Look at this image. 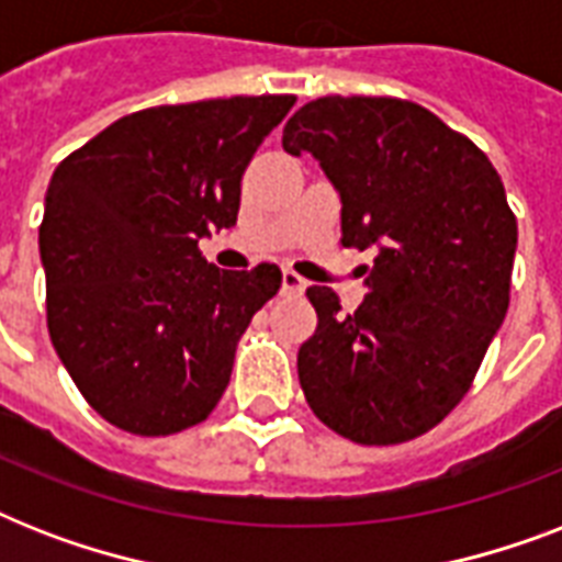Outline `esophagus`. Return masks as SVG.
I'll return each instance as SVG.
<instances>
[{"instance_id": "esophagus-1", "label": "esophagus", "mask_w": 562, "mask_h": 562, "mask_svg": "<svg viewBox=\"0 0 562 562\" xmlns=\"http://www.w3.org/2000/svg\"><path fill=\"white\" fill-rule=\"evenodd\" d=\"M303 291H306V280L297 271L285 268L282 271V294H303Z\"/></svg>"}]
</instances>
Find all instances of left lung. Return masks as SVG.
I'll use <instances>...</instances> for the list:
<instances>
[{
  "mask_svg": "<svg viewBox=\"0 0 562 562\" xmlns=\"http://www.w3.org/2000/svg\"><path fill=\"white\" fill-rule=\"evenodd\" d=\"M341 194V245L379 254L344 315L312 285L317 329L297 352L315 417L361 446L435 428L470 391L510 306L516 215L487 154L431 110L387 95H324L282 127Z\"/></svg>",
  "mask_w": 562,
  "mask_h": 562,
  "instance_id": "8db88e82",
  "label": "left lung"
}]
</instances>
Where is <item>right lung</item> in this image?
Wrapping results in <instances>:
<instances>
[{
    "label": "right lung",
    "mask_w": 562,
    "mask_h": 562,
    "mask_svg": "<svg viewBox=\"0 0 562 562\" xmlns=\"http://www.w3.org/2000/svg\"><path fill=\"white\" fill-rule=\"evenodd\" d=\"M294 95L162 104L122 116L52 175L40 224L55 352L101 417L139 437L210 417L238 338L282 273L221 271L198 238L233 227L241 175Z\"/></svg>",
    "instance_id": "obj_1"
}]
</instances>
